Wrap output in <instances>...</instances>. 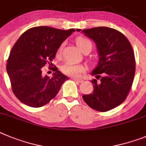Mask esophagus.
Here are the masks:
<instances>
[{"instance_id": "1", "label": "esophagus", "mask_w": 146, "mask_h": 146, "mask_svg": "<svg viewBox=\"0 0 146 146\" xmlns=\"http://www.w3.org/2000/svg\"><path fill=\"white\" fill-rule=\"evenodd\" d=\"M73 79L75 81H77L78 83H81L83 82V80L81 79V78H73Z\"/></svg>"}]
</instances>
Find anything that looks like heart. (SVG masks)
Wrapping results in <instances>:
<instances>
[{"label":"heart","instance_id":"heart-1","mask_svg":"<svg viewBox=\"0 0 146 146\" xmlns=\"http://www.w3.org/2000/svg\"><path fill=\"white\" fill-rule=\"evenodd\" d=\"M76 43L79 48L80 50L83 53H86V52H89L92 48V43L91 40H89L88 38L83 36H79V37L76 38ZM63 48V44L59 46L57 49V55H60L62 51ZM86 67L84 65L81 64H75L71 62H66L63 65L61 66L60 70L64 74L67 76H72V77H78L81 73H84L86 70Z\"/></svg>","mask_w":146,"mask_h":146}]
</instances>
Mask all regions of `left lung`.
I'll use <instances>...</instances> for the list:
<instances>
[{"label":"left lung","mask_w":146,"mask_h":146,"mask_svg":"<svg viewBox=\"0 0 146 146\" xmlns=\"http://www.w3.org/2000/svg\"><path fill=\"white\" fill-rule=\"evenodd\" d=\"M82 32L95 42L100 56L92 73L96 76L92 81L94 91L82 98L92 109L106 112L121 104L132 88L135 73L133 48L125 35L113 28L98 27Z\"/></svg>","instance_id":"left-lung-1"}]
</instances>
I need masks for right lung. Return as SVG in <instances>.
I'll list each match as a JSON object with an SVG mask.
<instances>
[{
  "label": "right lung",
  "instance_id": "add662e5",
  "mask_svg": "<svg viewBox=\"0 0 146 146\" xmlns=\"http://www.w3.org/2000/svg\"><path fill=\"white\" fill-rule=\"evenodd\" d=\"M47 26L26 31L11 48L6 70L14 95L22 103L33 108L47 104L60 91L68 77L53 65L52 60L62 43L74 32ZM48 64L53 77L42 76V68Z\"/></svg>",
  "mask_w": 146,
  "mask_h": 146
}]
</instances>
